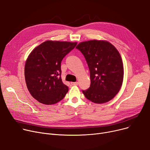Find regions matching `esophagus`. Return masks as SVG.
<instances>
[{"mask_svg":"<svg viewBox=\"0 0 150 150\" xmlns=\"http://www.w3.org/2000/svg\"><path fill=\"white\" fill-rule=\"evenodd\" d=\"M72 85H78V82H71V83Z\"/></svg>","mask_w":150,"mask_h":150,"instance_id":"obj_1","label":"esophagus"}]
</instances>
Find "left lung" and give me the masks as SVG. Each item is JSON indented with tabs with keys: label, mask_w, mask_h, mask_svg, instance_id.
I'll return each instance as SVG.
<instances>
[{
	"label": "left lung",
	"mask_w": 150,
	"mask_h": 150,
	"mask_svg": "<svg viewBox=\"0 0 150 150\" xmlns=\"http://www.w3.org/2000/svg\"><path fill=\"white\" fill-rule=\"evenodd\" d=\"M87 61L90 74V87L82 90L91 102L103 104L111 100L122 87L124 69L119 52L109 42L83 41L76 47Z\"/></svg>",
	"instance_id": "8db88e82"
}]
</instances>
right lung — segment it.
<instances>
[{
    "mask_svg": "<svg viewBox=\"0 0 150 150\" xmlns=\"http://www.w3.org/2000/svg\"><path fill=\"white\" fill-rule=\"evenodd\" d=\"M77 42L46 41L35 47L25 65L28 90L38 102L54 104L65 96L68 87L61 78V62Z\"/></svg>",
    "mask_w": 150,
    "mask_h": 150,
    "instance_id": "right-lung-1",
    "label": "right lung"
}]
</instances>
